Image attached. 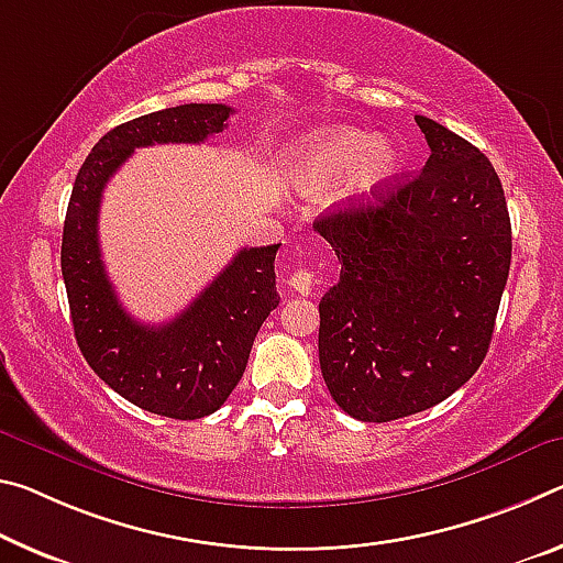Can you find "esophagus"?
<instances>
[{
	"label": "esophagus",
	"mask_w": 563,
	"mask_h": 563,
	"mask_svg": "<svg viewBox=\"0 0 563 563\" xmlns=\"http://www.w3.org/2000/svg\"><path fill=\"white\" fill-rule=\"evenodd\" d=\"M288 285L296 292H300V296H310V290H313V275H310L308 271H296L290 275Z\"/></svg>",
	"instance_id": "esophagus-1"
}]
</instances>
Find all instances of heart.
<instances>
[{"label": "heart", "mask_w": 563, "mask_h": 563, "mask_svg": "<svg viewBox=\"0 0 563 563\" xmlns=\"http://www.w3.org/2000/svg\"><path fill=\"white\" fill-rule=\"evenodd\" d=\"M398 165L396 142L373 140L368 132L338 124L298 140L283 159V173L302 198H320L345 183L347 200H365L398 173Z\"/></svg>", "instance_id": "1"}]
</instances>
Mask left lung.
Listing matches in <instances>:
<instances>
[{
    "label": "left lung",
    "mask_w": 563,
    "mask_h": 563,
    "mask_svg": "<svg viewBox=\"0 0 563 563\" xmlns=\"http://www.w3.org/2000/svg\"><path fill=\"white\" fill-rule=\"evenodd\" d=\"M416 122L431 147L423 173L313 225L341 263L318 306L320 371L365 423L421 413L474 376L511 267L494 165L435 120Z\"/></svg>",
    "instance_id": "obj_1"
}]
</instances>
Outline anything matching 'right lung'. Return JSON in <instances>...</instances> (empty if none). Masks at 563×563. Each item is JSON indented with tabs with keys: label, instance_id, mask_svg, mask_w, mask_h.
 <instances>
[{
	"label": "right lung",
	"instance_id": "obj_1",
	"mask_svg": "<svg viewBox=\"0 0 563 563\" xmlns=\"http://www.w3.org/2000/svg\"><path fill=\"white\" fill-rule=\"evenodd\" d=\"M230 114L228 104H180L107 132L79 167L62 233V278L89 368L130 404L177 421L216 413L243 378L257 330L280 302V245L243 247L180 316L145 325L107 278L97 218L107 180L137 147L205 142L228 128Z\"/></svg>",
	"mask_w": 563,
	"mask_h": 563
}]
</instances>
